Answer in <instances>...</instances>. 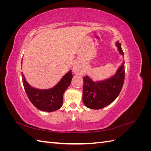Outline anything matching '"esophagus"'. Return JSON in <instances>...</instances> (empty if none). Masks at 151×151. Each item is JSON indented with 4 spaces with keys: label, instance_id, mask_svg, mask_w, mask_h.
I'll list each match as a JSON object with an SVG mask.
<instances>
[{
    "label": "esophagus",
    "instance_id": "obj_1",
    "mask_svg": "<svg viewBox=\"0 0 151 151\" xmlns=\"http://www.w3.org/2000/svg\"><path fill=\"white\" fill-rule=\"evenodd\" d=\"M72 71L74 73L76 74H78L79 73H81V68H79V67L77 65V64H75L74 66H73V68H72Z\"/></svg>",
    "mask_w": 151,
    "mask_h": 151
}]
</instances>
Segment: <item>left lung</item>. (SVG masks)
<instances>
[{
	"mask_svg": "<svg viewBox=\"0 0 151 151\" xmlns=\"http://www.w3.org/2000/svg\"><path fill=\"white\" fill-rule=\"evenodd\" d=\"M118 51L124 55L119 42L116 43ZM125 79V62L111 78L103 81L93 82L88 76L83 77V100L86 106L99 109L111 104L119 95Z\"/></svg>",
	"mask_w": 151,
	"mask_h": 151,
	"instance_id": "8db88e82",
	"label": "left lung"
}]
</instances>
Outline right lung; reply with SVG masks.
I'll use <instances>...</instances> for the list:
<instances>
[{"mask_svg": "<svg viewBox=\"0 0 151 151\" xmlns=\"http://www.w3.org/2000/svg\"><path fill=\"white\" fill-rule=\"evenodd\" d=\"M72 77V70H70L54 88L42 90L30 86L25 80L23 74L22 79L26 93L31 103L40 110L50 112L62 107L63 93L70 84Z\"/></svg>", "mask_w": 151, "mask_h": 151, "instance_id": "obj_1", "label": "right lung"}]
</instances>
